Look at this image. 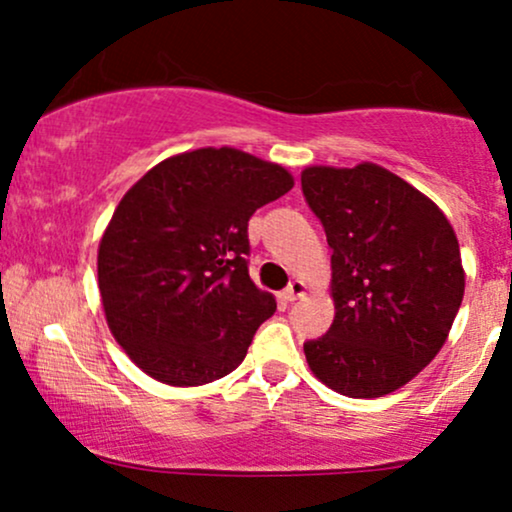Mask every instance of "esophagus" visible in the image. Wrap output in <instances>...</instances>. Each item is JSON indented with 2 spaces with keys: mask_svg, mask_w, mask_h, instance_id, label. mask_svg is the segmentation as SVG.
Here are the masks:
<instances>
[{
  "mask_svg": "<svg viewBox=\"0 0 512 512\" xmlns=\"http://www.w3.org/2000/svg\"><path fill=\"white\" fill-rule=\"evenodd\" d=\"M305 291H308V286H305L301 279H293L289 284V289L284 291V301H289V303L298 301V298L305 296Z\"/></svg>",
  "mask_w": 512,
  "mask_h": 512,
  "instance_id": "obj_1",
  "label": "esophagus"
}]
</instances>
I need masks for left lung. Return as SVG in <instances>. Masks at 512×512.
I'll return each instance as SVG.
<instances>
[{"label": "left lung", "instance_id": "1", "mask_svg": "<svg viewBox=\"0 0 512 512\" xmlns=\"http://www.w3.org/2000/svg\"><path fill=\"white\" fill-rule=\"evenodd\" d=\"M303 195L332 248L330 332L303 344L320 383L373 399L436 358L464 296L460 243L433 199L378 163L308 166Z\"/></svg>", "mask_w": 512, "mask_h": 512}]
</instances>
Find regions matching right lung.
Wrapping results in <instances>:
<instances>
[{
    "instance_id": "right-lung-1",
    "label": "right lung",
    "mask_w": 512,
    "mask_h": 512,
    "mask_svg": "<svg viewBox=\"0 0 512 512\" xmlns=\"http://www.w3.org/2000/svg\"><path fill=\"white\" fill-rule=\"evenodd\" d=\"M291 187L279 163L207 146L125 192L98 245V289L110 332L146 375L197 387L243 363L276 310L248 274V221Z\"/></svg>"
}]
</instances>
